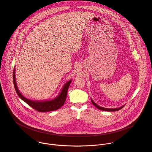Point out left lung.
<instances>
[{"label":"left lung","mask_w":152,"mask_h":152,"mask_svg":"<svg viewBox=\"0 0 152 152\" xmlns=\"http://www.w3.org/2000/svg\"><path fill=\"white\" fill-rule=\"evenodd\" d=\"M91 99V102H92V103L93 104V105H94V106H95L97 108L99 109H100V110H105V111H116V110H119L121 109L122 108L125 106V105H124V106L118 108H103V107H100V106L96 104H95V102L92 100V99Z\"/></svg>","instance_id":"left-lung-1"}]
</instances>
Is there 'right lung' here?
<instances>
[{
  "label": "right lung",
  "mask_w": 152,
  "mask_h": 152,
  "mask_svg": "<svg viewBox=\"0 0 152 152\" xmlns=\"http://www.w3.org/2000/svg\"><path fill=\"white\" fill-rule=\"evenodd\" d=\"M13 84L15 90L19 95V96L22 99L23 101L27 103L29 106L31 108L34 109L35 110L41 112H49V111H53L57 110L60 108L65 103L67 91L68 89L69 86L72 81V80H69V81L65 83L64 87L59 94V95L56 97V98L50 100V101H34L25 98L20 91L18 89L17 87L16 79H15V68H14L13 73Z\"/></svg>",
  "instance_id": "1"
}]
</instances>
